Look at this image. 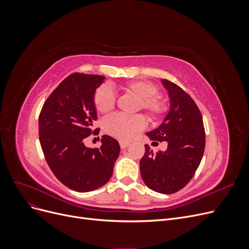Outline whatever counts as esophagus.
<instances>
[{
  "label": "esophagus",
  "instance_id": "obj_1",
  "mask_svg": "<svg viewBox=\"0 0 249 249\" xmlns=\"http://www.w3.org/2000/svg\"><path fill=\"white\" fill-rule=\"evenodd\" d=\"M119 144H120V147H122V148H126L127 146L130 145V142H126V141H119Z\"/></svg>",
  "mask_w": 249,
  "mask_h": 249
}]
</instances>
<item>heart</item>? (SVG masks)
Instances as JSON below:
<instances>
[{
    "mask_svg": "<svg viewBox=\"0 0 249 249\" xmlns=\"http://www.w3.org/2000/svg\"><path fill=\"white\" fill-rule=\"evenodd\" d=\"M124 94L134 97L133 112L144 111L150 122H159L168 111L167 103L158 95L159 89L148 81H133L122 86ZM97 112L107 114L115 107V94L107 85L95 90L93 96ZM104 131L120 140H130L145 126V119L141 115L115 114L107 117L103 123Z\"/></svg>",
    "mask_w": 249,
    "mask_h": 249,
    "instance_id": "1",
    "label": "heart"
}]
</instances>
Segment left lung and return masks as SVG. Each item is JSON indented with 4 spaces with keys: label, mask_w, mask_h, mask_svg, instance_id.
<instances>
[{
    "label": "left lung",
    "mask_w": 249,
    "mask_h": 249,
    "mask_svg": "<svg viewBox=\"0 0 249 249\" xmlns=\"http://www.w3.org/2000/svg\"><path fill=\"white\" fill-rule=\"evenodd\" d=\"M162 84L167 89L170 110L156 130L146 133L153 145L166 141L167 149L153 153L145 144V154L140 160L143 182L150 189L172 194L190 182L202 159L206 133L201 113L192 97L166 79Z\"/></svg>",
    "instance_id": "1"
}]
</instances>
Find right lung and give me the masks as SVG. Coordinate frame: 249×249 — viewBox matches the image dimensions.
<instances>
[{
    "mask_svg": "<svg viewBox=\"0 0 249 249\" xmlns=\"http://www.w3.org/2000/svg\"><path fill=\"white\" fill-rule=\"evenodd\" d=\"M105 77L74 72L64 79L44 102L38 118L39 141L55 177L70 189L88 192L109 182L120 146L104 135L99 148L86 147L97 119L93 96Z\"/></svg>",
    "mask_w": 249,
    "mask_h": 249,
    "instance_id": "right-lung-1",
    "label": "right lung"
}]
</instances>
